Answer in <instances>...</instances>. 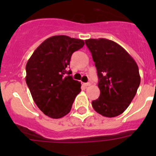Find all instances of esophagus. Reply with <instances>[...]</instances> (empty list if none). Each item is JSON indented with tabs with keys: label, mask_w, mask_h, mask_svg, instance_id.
Returning <instances> with one entry per match:
<instances>
[{
	"label": "esophagus",
	"mask_w": 156,
	"mask_h": 156,
	"mask_svg": "<svg viewBox=\"0 0 156 156\" xmlns=\"http://www.w3.org/2000/svg\"><path fill=\"white\" fill-rule=\"evenodd\" d=\"M83 86L86 87H87L90 86V83H83Z\"/></svg>",
	"instance_id": "1"
}]
</instances>
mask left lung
<instances>
[{
    "mask_svg": "<svg viewBox=\"0 0 156 156\" xmlns=\"http://www.w3.org/2000/svg\"><path fill=\"white\" fill-rule=\"evenodd\" d=\"M87 47L97 69L100 96L92 101L94 109L105 117L122 114L137 93L140 83L138 66L117 43L105 38L88 39Z\"/></svg>",
    "mask_w": 156,
    "mask_h": 156,
    "instance_id": "left-lung-1",
    "label": "left lung"
}]
</instances>
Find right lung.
I'll use <instances>...</instances> for the list:
<instances>
[{"instance_id": "obj_1", "label": "right lung", "mask_w": 156, "mask_h": 156, "mask_svg": "<svg viewBox=\"0 0 156 156\" xmlns=\"http://www.w3.org/2000/svg\"><path fill=\"white\" fill-rule=\"evenodd\" d=\"M84 41L68 36H53L34 51L26 66V82L37 107L48 116L59 119L71 110L81 83L66 71L74 51ZM65 73L69 76L64 77Z\"/></svg>"}]
</instances>
